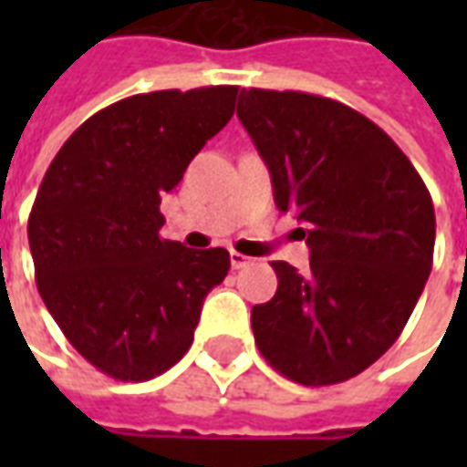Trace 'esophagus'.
Masks as SVG:
<instances>
[{
  "instance_id": "obj_1",
  "label": "esophagus",
  "mask_w": 467,
  "mask_h": 467,
  "mask_svg": "<svg viewBox=\"0 0 467 467\" xmlns=\"http://www.w3.org/2000/svg\"><path fill=\"white\" fill-rule=\"evenodd\" d=\"M230 263H233V267L234 270H243V267H247V265L253 263V260H250V257H244V254H240V253H230Z\"/></svg>"
}]
</instances>
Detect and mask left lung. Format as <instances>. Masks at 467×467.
Instances as JSON below:
<instances>
[{"label":"left lung","instance_id":"left-lung-1","mask_svg":"<svg viewBox=\"0 0 467 467\" xmlns=\"http://www.w3.org/2000/svg\"><path fill=\"white\" fill-rule=\"evenodd\" d=\"M237 117L293 210L310 273L277 260L253 307L254 343L287 380L335 385L388 352L432 267L435 210L418 170L352 107L307 92L243 89Z\"/></svg>","mask_w":467,"mask_h":467}]
</instances>
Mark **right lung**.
I'll return each instance as SVG.
<instances>
[{
    "mask_svg": "<svg viewBox=\"0 0 467 467\" xmlns=\"http://www.w3.org/2000/svg\"><path fill=\"white\" fill-rule=\"evenodd\" d=\"M234 99L230 85L119 99L77 127L39 184L26 224L36 290L72 348L115 380L170 370L230 270L223 247L164 240L160 202Z\"/></svg>",
    "mask_w": 467,
    "mask_h": 467,
    "instance_id": "obj_1",
    "label": "right lung"
}]
</instances>
